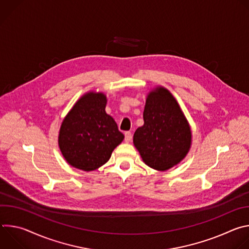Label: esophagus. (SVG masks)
Returning <instances> with one entry per match:
<instances>
[{
    "instance_id": "34e87169",
    "label": "esophagus",
    "mask_w": 249,
    "mask_h": 249,
    "mask_svg": "<svg viewBox=\"0 0 249 249\" xmlns=\"http://www.w3.org/2000/svg\"><path fill=\"white\" fill-rule=\"evenodd\" d=\"M131 140H132V133L129 131L125 132V141L127 142V143H129Z\"/></svg>"
}]
</instances>
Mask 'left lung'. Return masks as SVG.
I'll return each instance as SVG.
<instances>
[{
  "label": "left lung",
  "instance_id": "8db88e82",
  "mask_svg": "<svg viewBox=\"0 0 249 249\" xmlns=\"http://www.w3.org/2000/svg\"><path fill=\"white\" fill-rule=\"evenodd\" d=\"M143 117L133 142L145 163L166 170L182 160L190 149L191 131L171 93L163 88L150 92Z\"/></svg>",
  "mask_w": 249,
  "mask_h": 249
}]
</instances>
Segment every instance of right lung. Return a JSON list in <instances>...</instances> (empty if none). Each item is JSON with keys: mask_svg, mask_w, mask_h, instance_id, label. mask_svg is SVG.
I'll return each instance as SVG.
<instances>
[{"mask_svg": "<svg viewBox=\"0 0 249 249\" xmlns=\"http://www.w3.org/2000/svg\"><path fill=\"white\" fill-rule=\"evenodd\" d=\"M106 96L89 92L71 109L59 133V147L74 167L90 171L107 161L124 135L105 112Z\"/></svg>", "mask_w": 249, "mask_h": 249, "instance_id": "1", "label": "right lung"}]
</instances>
